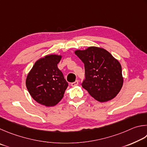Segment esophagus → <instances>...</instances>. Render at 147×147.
Returning <instances> with one entry per match:
<instances>
[{"label": "esophagus", "mask_w": 147, "mask_h": 147, "mask_svg": "<svg viewBox=\"0 0 147 147\" xmlns=\"http://www.w3.org/2000/svg\"><path fill=\"white\" fill-rule=\"evenodd\" d=\"M78 84H79V81H78V80H77L75 82H74V83H71V86H76L77 85H78Z\"/></svg>", "instance_id": "1"}]
</instances>
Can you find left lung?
Returning <instances> with one entry per match:
<instances>
[{
	"label": "left lung",
	"mask_w": 147,
	"mask_h": 147,
	"mask_svg": "<svg viewBox=\"0 0 147 147\" xmlns=\"http://www.w3.org/2000/svg\"><path fill=\"white\" fill-rule=\"evenodd\" d=\"M75 53L84 64L85 79L81 84L83 88L99 102L114 98L123 84L119 62L106 50L96 46L76 50Z\"/></svg>",
	"instance_id": "obj_1"
}]
</instances>
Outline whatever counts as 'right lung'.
Segmentation results:
<instances>
[{"mask_svg":"<svg viewBox=\"0 0 147 147\" xmlns=\"http://www.w3.org/2000/svg\"><path fill=\"white\" fill-rule=\"evenodd\" d=\"M62 56L48 55L35 62L28 74L26 85L32 98L46 107L58 103L68 87L57 64Z\"/></svg>","mask_w":147,"mask_h":147,"instance_id":"1","label":"right lung"}]
</instances>
